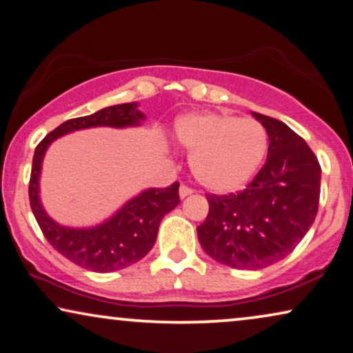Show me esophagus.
<instances>
[{"mask_svg": "<svg viewBox=\"0 0 353 353\" xmlns=\"http://www.w3.org/2000/svg\"><path fill=\"white\" fill-rule=\"evenodd\" d=\"M192 193H193V188L185 185V183H182L181 188H179V195H181V198H185L188 195H192Z\"/></svg>", "mask_w": 353, "mask_h": 353, "instance_id": "34e87169", "label": "esophagus"}]
</instances>
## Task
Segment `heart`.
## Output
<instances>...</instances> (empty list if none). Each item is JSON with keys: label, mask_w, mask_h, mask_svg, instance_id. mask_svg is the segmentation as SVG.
I'll return each instance as SVG.
<instances>
[{"label": "heart", "mask_w": 353, "mask_h": 353, "mask_svg": "<svg viewBox=\"0 0 353 353\" xmlns=\"http://www.w3.org/2000/svg\"><path fill=\"white\" fill-rule=\"evenodd\" d=\"M177 141L192 153L201 185L232 192L245 185L264 160L269 136L259 121L224 113H193L176 125Z\"/></svg>", "instance_id": "heart-1"}]
</instances>
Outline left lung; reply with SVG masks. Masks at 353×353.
<instances>
[{
	"mask_svg": "<svg viewBox=\"0 0 353 353\" xmlns=\"http://www.w3.org/2000/svg\"><path fill=\"white\" fill-rule=\"evenodd\" d=\"M269 136L261 171L236 193H206L205 222L196 227L203 251L221 264L259 270L294 250L314 224L321 168L301 136L275 118L252 113Z\"/></svg>",
	"mask_w": 353,
	"mask_h": 353,
	"instance_id": "1",
	"label": "left lung"
}]
</instances>
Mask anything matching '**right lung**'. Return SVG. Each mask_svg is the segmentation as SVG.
I'll list each match as a JSON object with an SVG mask.
<instances>
[{
    "instance_id": "1",
    "label": "right lung",
    "mask_w": 353,
    "mask_h": 353,
    "mask_svg": "<svg viewBox=\"0 0 353 353\" xmlns=\"http://www.w3.org/2000/svg\"><path fill=\"white\" fill-rule=\"evenodd\" d=\"M143 120L137 103H120L102 108L92 115L72 118L48 134L34 148L28 198L33 216L54 250L83 269L107 274L141 261L155 245L158 227L165 214L181 203L179 182L165 188H150L128 201L115 216L94 228H68L49 219L38 196L41 161L49 143L63 134L94 126H136Z\"/></svg>"
}]
</instances>
